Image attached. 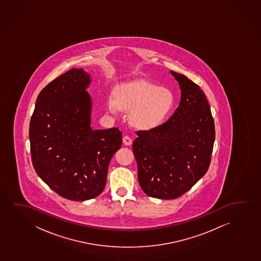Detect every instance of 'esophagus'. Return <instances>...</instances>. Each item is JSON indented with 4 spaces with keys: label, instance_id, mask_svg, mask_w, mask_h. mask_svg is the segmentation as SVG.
I'll list each match as a JSON object with an SVG mask.
<instances>
[{
    "label": "esophagus",
    "instance_id": "esophagus-1",
    "mask_svg": "<svg viewBox=\"0 0 261 261\" xmlns=\"http://www.w3.org/2000/svg\"><path fill=\"white\" fill-rule=\"evenodd\" d=\"M133 141L129 136H125L123 137V143L126 145V146H130L132 144Z\"/></svg>",
    "mask_w": 261,
    "mask_h": 261
}]
</instances>
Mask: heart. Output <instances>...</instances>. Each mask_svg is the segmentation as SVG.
<instances>
[{
    "mask_svg": "<svg viewBox=\"0 0 261 261\" xmlns=\"http://www.w3.org/2000/svg\"><path fill=\"white\" fill-rule=\"evenodd\" d=\"M175 106L171 90L144 80L122 83L108 97L106 108L111 114L119 110L131 111L129 120L133 126L142 130H152L163 125Z\"/></svg>",
    "mask_w": 261,
    "mask_h": 261,
    "instance_id": "heart-1",
    "label": "heart"
}]
</instances>
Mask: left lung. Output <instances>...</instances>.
Returning <instances> with one entry per match:
<instances>
[{"label": "left lung", "mask_w": 261, "mask_h": 261, "mask_svg": "<svg viewBox=\"0 0 261 261\" xmlns=\"http://www.w3.org/2000/svg\"><path fill=\"white\" fill-rule=\"evenodd\" d=\"M170 73L181 90L179 107L161 126L136 132L133 143L141 188L162 200L178 198L206 174L215 141L205 93L186 75Z\"/></svg>", "instance_id": "8db88e82"}]
</instances>
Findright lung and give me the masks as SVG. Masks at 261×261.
I'll return each instance as SVG.
<instances>
[{"instance_id":"1","label":"right lung","mask_w":261,"mask_h":261,"mask_svg":"<svg viewBox=\"0 0 261 261\" xmlns=\"http://www.w3.org/2000/svg\"><path fill=\"white\" fill-rule=\"evenodd\" d=\"M91 76L71 68L47 85L36 99L29 125L34 168L68 200H91L102 193L111 158L122 144L118 127L91 126Z\"/></svg>"}]
</instances>
